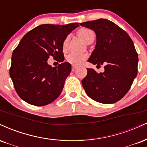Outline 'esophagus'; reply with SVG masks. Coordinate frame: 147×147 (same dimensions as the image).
Returning a JSON list of instances; mask_svg holds the SVG:
<instances>
[{"label": "esophagus", "mask_w": 147, "mask_h": 147, "mask_svg": "<svg viewBox=\"0 0 147 147\" xmlns=\"http://www.w3.org/2000/svg\"><path fill=\"white\" fill-rule=\"evenodd\" d=\"M78 67V66L77 65H72V71H74Z\"/></svg>", "instance_id": "1"}]
</instances>
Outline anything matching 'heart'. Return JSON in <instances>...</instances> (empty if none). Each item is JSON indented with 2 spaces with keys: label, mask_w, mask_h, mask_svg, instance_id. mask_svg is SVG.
<instances>
[{
  "label": "heart",
  "mask_w": 147,
  "mask_h": 147,
  "mask_svg": "<svg viewBox=\"0 0 147 147\" xmlns=\"http://www.w3.org/2000/svg\"><path fill=\"white\" fill-rule=\"evenodd\" d=\"M78 35L80 38L84 42L87 43L88 41L91 40H94L95 33L94 31L88 28H81L78 31ZM69 38V37H67L64 40L63 43V51H65L67 50V45H68ZM86 55L84 54H78V53H69L66 56V60L68 63L72 65H79L86 59Z\"/></svg>",
  "instance_id": "b5f03b06"
}]
</instances>
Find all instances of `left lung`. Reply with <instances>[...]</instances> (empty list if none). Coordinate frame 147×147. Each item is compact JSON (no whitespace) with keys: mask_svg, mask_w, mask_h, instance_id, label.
<instances>
[{"mask_svg":"<svg viewBox=\"0 0 147 147\" xmlns=\"http://www.w3.org/2000/svg\"><path fill=\"white\" fill-rule=\"evenodd\" d=\"M96 35L95 49L87 61L97 66L105 64V71L98 74L87 68L82 80L86 94L94 100L113 104L128 92L137 76L138 56L127 32L107 19L80 23Z\"/></svg>","mask_w":147,"mask_h":147,"instance_id":"left-lung-1","label":"left lung"}]
</instances>
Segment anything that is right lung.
<instances>
[{
    "label": "right lung",
    "instance_id": "1",
    "mask_svg": "<svg viewBox=\"0 0 147 147\" xmlns=\"http://www.w3.org/2000/svg\"><path fill=\"white\" fill-rule=\"evenodd\" d=\"M78 22L65 25L45 24L27 32L13 51L9 69L16 91L29 104L45 106L61 94L71 71L65 62L63 43ZM50 55L61 64L52 67L47 63Z\"/></svg>",
    "mask_w": 147,
    "mask_h": 147
}]
</instances>
